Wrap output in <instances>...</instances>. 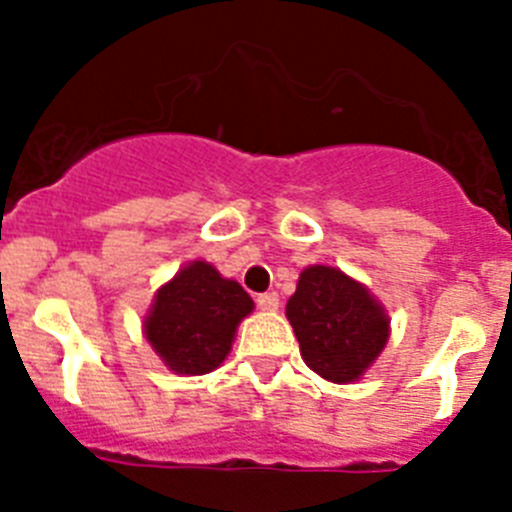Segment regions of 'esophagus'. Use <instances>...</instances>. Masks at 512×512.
Instances as JSON below:
<instances>
[{
    "label": "esophagus",
    "mask_w": 512,
    "mask_h": 512,
    "mask_svg": "<svg viewBox=\"0 0 512 512\" xmlns=\"http://www.w3.org/2000/svg\"><path fill=\"white\" fill-rule=\"evenodd\" d=\"M256 305H259L261 310H266V312L279 310V295H277V292H264V295L256 297Z\"/></svg>",
    "instance_id": "esophagus-1"
}]
</instances>
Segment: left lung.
Here are the masks:
<instances>
[{
	"label": "left lung",
	"instance_id": "left-lung-1",
	"mask_svg": "<svg viewBox=\"0 0 512 512\" xmlns=\"http://www.w3.org/2000/svg\"><path fill=\"white\" fill-rule=\"evenodd\" d=\"M287 318L312 372L348 384L377 361L390 338V318L361 282L333 266H307Z\"/></svg>",
	"mask_w": 512,
	"mask_h": 512
}]
</instances>
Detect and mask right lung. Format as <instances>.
Here are the masks:
<instances>
[{
  "label": "right lung",
  "mask_w": 512,
  "mask_h": 512,
  "mask_svg": "<svg viewBox=\"0 0 512 512\" xmlns=\"http://www.w3.org/2000/svg\"><path fill=\"white\" fill-rule=\"evenodd\" d=\"M251 310L253 300L241 284L207 261H192L158 289L143 333L171 372L194 377L223 364L238 323Z\"/></svg>",
  "instance_id": "obj_1"
}]
</instances>
